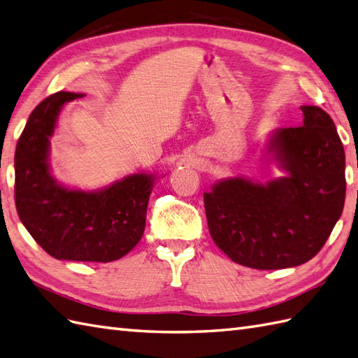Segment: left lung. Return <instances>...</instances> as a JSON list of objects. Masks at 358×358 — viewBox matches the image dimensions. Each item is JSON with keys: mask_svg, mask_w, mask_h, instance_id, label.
<instances>
[{"mask_svg": "<svg viewBox=\"0 0 358 358\" xmlns=\"http://www.w3.org/2000/svg\"><path fill=\"white\" fill-rule=\"evenodd\" d=\"M301 112L303 125L277 130L269 141L288 176L266 185L227 179L203 193L213 241L236 264L256 269L305 264L341 216L343 144L324 110L303 106Z\"/></svg>", "mask_w": 358, "mask_h": 358, "instance_id": "1", "label": "left lung"}]
</instances>
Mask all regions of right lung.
<instances>
[{
    "mask_svg": "<svg viewBox=\"0 0 358 358\" xmlns=\"http://www.w3.org/2000/svg\"><path fill=\"white\" fill-rule=\"evenodd\" d=\"M81 93L58 92L39 102L15 150V205L22 225L59 260L113 262L141 241L153 178L131 174L94 193L58 185L49 171V139L61 107Z\"/></svg>",
    "mask_w": 358,
    "mask_h": 358,
    "instance_id": "right-lung-1",
    "label": "right lung"
}]
</instances>
